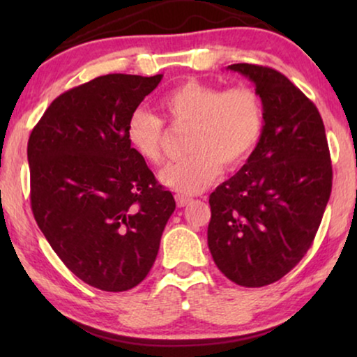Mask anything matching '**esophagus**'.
<instances>
[{
  "instance_id": "obj_1",
  "label": "esophagus",
  "mask_w": 357,
  "mask_h": 357,
  "mask_svg": "<svg viewBox=\"0 0 357 357\" xmlns=\"http://www.w3.org/2000/svg\"><path fill=\"white\" fill-rule=\"evenodd\" d=\"M175 202H177V206L178 208H183V206H187L190 202H192V198L187 197V195L177 193V195H175Z\"/></svg>"
}]
</instances>
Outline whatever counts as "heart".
<instances>
[{
    "label": "heart",
    "mask_w": 357,
    "mask_h": 357,
    "mask_svg": "<svg viewBox=\"0 0 357 357\" xmlns=\"http://www.w3.org/2000/svg\"><path fill=\"white\" fill-rule=\"evenodd\" d=\"M160 105L174 123H190L187 158L162 170L160 180L178 193L202 192L218 177L222 164L236 167L257 148L265 126L260 96L248 86L221 87L202 81H185L165 92ZM126 138L141 159L164 160L165 125L144 107L131 112Z\"/></svg>",
    "instance_id": "obj_1"
}]
</instances>
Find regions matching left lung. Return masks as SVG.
<instances>
[{
	"label": "left lung",
	"mask_w": 357,
	"mask_h": 357,
	"mask_svg": "<svg viewBox=\"0 0 357 357\" xmlns=\"http://www.w3.org/2000/svg\"><path fill=\"white\" fill-rule=\"evenodd\" d=\"M260 96L265 126L243 167L209 195L208 247L232 282L261 287L302 260L330 199L333 170L314 102L280 71L237 63Z\"/></svg>",
	"instance_id": "1"
}]
</instances>
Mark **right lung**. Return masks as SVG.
Instances as JSON below:
<instances>
[{
    "mask_svg": "<svg viewBox=\"0 0 357 357\" xmlns=\"http://www.w3.org/2000/svg\"><path fill=\"white\" fill-rule=\"evenodd\" d=\"M162 79L105 75L63 92L27 143L31 206L37 226L68 270L107 292L148 276L175 209L126 123Z\"/></svg>",
    "mask_w": 357,
    "mask_h": 357,
    "instance_id": "1",
    "label": "right lung"
}]
</instances>
